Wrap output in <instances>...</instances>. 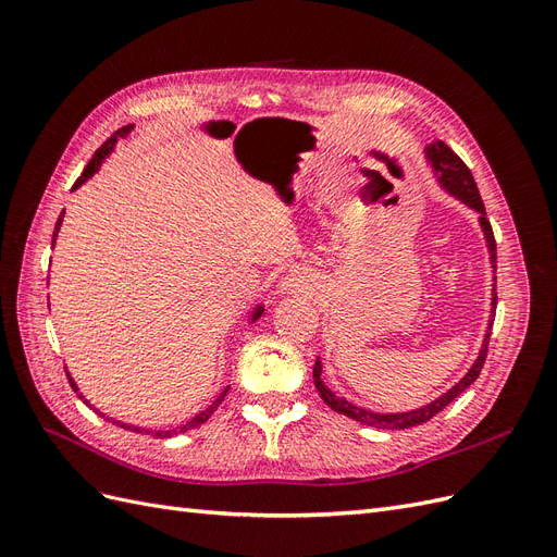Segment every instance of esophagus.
Instances as JSON below:
<instances>
[{
	"label": "esophagus",
	"mask_w": 557,
	"mask_h": 557,
	"mask_svg": "<svg viewBox=\"0 0 557 557\" xmlns=\"http://www.w3.org/2000/svg\"><path fill=\"white\" fill-rule=\"evenodd\" d=\"M281 290H283V293H290V295L305 293V290H307V278H301V276H297V274H290L288 278H285V281L281 283Z\"/></svg>",
	"instance_id": "esophagus-1"
}]
</instances>
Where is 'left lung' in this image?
Instances as JSON below:
<instances>
[{"instance_id": "left-lung-1", "label": "left lung", "mask_w": 557, "mask_h": 557, "mask_svg": "<svg viewBox=\"0 0 557 557\" xmlns=\"http://www.w3.org/2000/svg\"><path fill=\"white\" fill-rule=\"evenodd\" d=\"M428 158L432 160L434 170L440 172V181L444 188L448 193H453L458 199H462L465 205H469L471 209H476L481 213V225H483V232H485V239H487V248H491V260L493 264L497 262V246H495V234H493V227H491V221L485 218V207H483V199L479 195V188H476V181L474 176H471L469 166L453 153V150L440 141V144H432L428 148ZM495 309H497V290L493 288V318H491V325L495 320ZM487 344H491V327H487V334H485V342H483V348L479 352V358L474 362V367L469 369L467 376L458 383L453 385L450 391L446 395H442L440 399H434L432 404H428V407L423 409H416V411H407V413H372V411H364L360 407H356V404H350L342 397H336L330 387H325L323 379H320V362L315 360L313 364V383H315V391L320 393V397H323V401L327 404V407L336 413L342 416H348L352 420H358V423L362 425H372V428H381V430H404V428H416V425H423L428 423L430 418H434L440 411H444L448 404L460 397L467 387L474 383L481 374V369L485 364V358H487Z\"/></svg>"}]
</instances>
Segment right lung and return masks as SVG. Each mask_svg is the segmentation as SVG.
Listing matches in <instances>:
<instances>
[{
    "mask_svg": "<svg viewBox=\"0 0 557 557\" xmlns=\"http://www.w3.org/2000/svg\"><path fill=\"white\" fill-rule=\"evenodd\" d=\"M129 127L132 125H125V127H121V129H117V132H113L111 134V137L102 144V146H99L97 150H95V156H92V160L88 162V166H86V170H83V174L76 178V183H74V188H78V185L83 183V181H86L88 176H92L97 170H99V164H102V160L111 153V148H113V144L117 141V137H125V134L129 132ZM60 225H62V213H60V218H58V223H55V232H53V242H55V234H58V230H60ZM262 313V307H258L256 309V313H252V318H258ZM66 379H70V383H72V387H74V391H78V387H76V383L72 381V376L70 374H66ZM227 391H230V385L225 387V391L221 393V397H218L213 404H211V407L209 409H205V411H201L199 416H195L193 420H190V423H185L183 428H174V430H162V432H150V430H144V428H134V425H125V423H121V420H115V425H121V428H125V430H132V432H146V434H156V436H162V440H164V436H174L176 432H185V430H193V428H197V425H201V423H207V420L213 416V411L218 409V407H221V401L225 399V395H227ZM81 397V395H78ZM83 399V397H81ZM83 401H86V399H83ZM88 404V401H86ZM88 407H90V404H88Z\"/></svg>",
    "mask_w": 557,
    "mask_h": 557,
    "instance_id": "right-lung-1",
    "label": "right lung"
}]
</instances>
